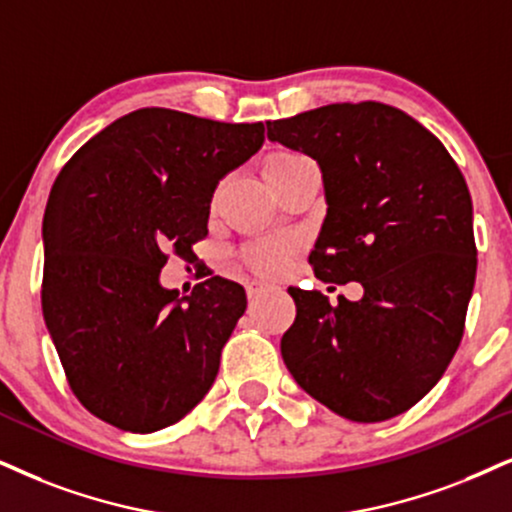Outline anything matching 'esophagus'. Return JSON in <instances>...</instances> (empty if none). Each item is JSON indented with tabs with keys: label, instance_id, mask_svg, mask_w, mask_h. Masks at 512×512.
<instances>
[{
	"label": "esophagus",
	"instance_id": "1",
	"mask_svg": "<svg viewBox=\"0 0 512 512\" xmlns=\"http://www.w3.org/2000/svg\"><path fill=\"white\" fill-rule=\"evenodd\" d=\"M271 290H274V286H271V283L255 281V283H250V288H248V295H250V300H257V297L267 295V293H271Z\"/></svg>",
	"mask_w": 512,
	"mask_h": 512
}]
</instances>
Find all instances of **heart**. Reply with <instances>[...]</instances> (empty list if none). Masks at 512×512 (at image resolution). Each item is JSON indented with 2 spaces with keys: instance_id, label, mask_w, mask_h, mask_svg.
<instances>
[{
  "instance_id": "1",
  "label": "heart",
  "mask_w": 512,
  "mask_h": 512,
  "mask_svg": "<svg viewBox=\"0 0 512 512\" xmlns=\"http://www.w3.org/2000/svg\"><path fill=\"white\" fill-rule=\"evenodd\" d=\"M302 155L290 153V151H281V153H271L267 160H264V179L276 177L278 172H283L286 167H290L293 163H297ZM288 255V245L281 241H262L255 243L248 250V262L262 274H274V271L281 269L283 260Z\"/></svg>"
}]
</instances>
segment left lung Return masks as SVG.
<instances>
[{
    "instance_id": "left-lung-1",
    "label": "left lung",
    "mask_w": 512,
    "mask_h": 512,
    "mask_svg": "<svg viewBox=\"0 0 512 512\" xmlns=\"http://www.w3.org/2000/svg\"><path fill=\"white\" fill-rule=\"evenodd\" d=\"M269 141L316 160L326 219L309 255L321 281L361 300L288 288L281 357L333 413L380 423L442 378L463 338L477 248L468 184L435 134L378 101L331 103L267 122Z\"/></svg>"
}]
</instances>
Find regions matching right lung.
I'll return each instance as SVG.
<instances>
[{"instance_id":"1","label":"right lung","mask_w":512,"mask_h":512,"mask_svg":"<svg viewBox=\"0 0 512 512\" xmlns=\"http://www.w3.org/2000/svg\"><path fill=\"white\" fill-rule=\"evenodd\" d=\"M264 144V125L139 108L101 129L51 186L42 222V312L82 406L125 432L174 425L210 392L245 312L212 276L160 286L167 250L208 236L217 184Z\"/></svg>"}]
</instances>
